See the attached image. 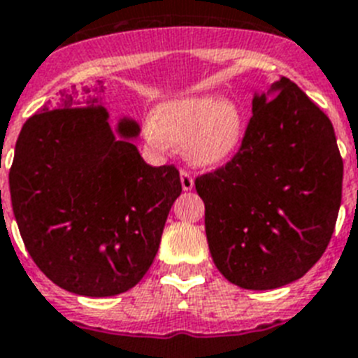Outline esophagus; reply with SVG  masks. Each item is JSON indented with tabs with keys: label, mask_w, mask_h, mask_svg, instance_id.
I'll return each instance as SVG.
<instances>
[{
	"label": "esophagus",
	"mask_w": 358,
	"mask_h": 358,
	"mask_svg": "<svg viewBox=\"0 0 358 358\" xmlns=\"http://www.w3.org/2000/svg\"><path fill=\"white\" fill-rule=\"evenodd\" d=\"M181 186H182V190L185 192H190L192 188H194V177L190 176V173L186 172V170H181Z\"/></svg>",
	"instance_id": "esophagus-1"
}]
</instances>
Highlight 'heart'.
<instances>
[{"label":"heart","instance_id":"1","mask_svg":"<svg viewBox=\"0 0 358 358\" xmlns=\"http://www.w3.org/2000/svg\"><path fill=\"white\" fill-rule=\"evenodd\" d=\"M245 126V111L236 100L190 94L161 102L144 124V135L159 150L185 144L192 166L214 172L234 159Z\"/></svg>","mask_w":358,"mask_h":358}]
</instances>
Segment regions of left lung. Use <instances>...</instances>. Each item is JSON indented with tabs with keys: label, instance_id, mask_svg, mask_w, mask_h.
Masks as SVG:
<instances>
[{
	"label": "left lung",
	"instance_id": "1",
	"mask_svg": "<svg viewBox=\"0 0 358 358\" xmlns=\"http://www.w3.org/2000/svg\"><path fill=\"white\" fill-rule=\"evenodd\" d=\"M342 173L331 120L296 84L256 91L238 155L196 179L217 271L252 291L302 278L335 230Z\"/></svg>",
	"mask_w": 358,
	"mask_h": 358
}]
</instances>
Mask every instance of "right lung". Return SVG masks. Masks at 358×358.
I'll return each mask as SVG.
<instances>
[{"instance_id":"1","label":"right lung","mask_w":358,"mask_h":358,"mask_svg":"<svg viewBox=\"0 0 358 358\" xmlns=\"http://www.w3.org/2000/svg\"><path fill=\"white\" fill-rule=\"evenodd\" d=\"M102 93L104 82L73 85L32 115L8 173L14 217L34 264L58 287L93 298L141 282L182 190L176 168L141 157L137 120L111 124Z\"/></svg>"}]
</instances>
